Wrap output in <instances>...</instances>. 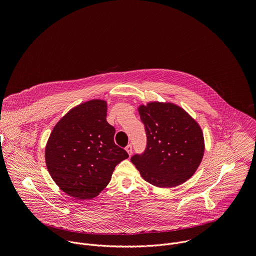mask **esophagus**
Masks as SVG:
<instances>
[{"mask_svg": "<svg viewBox=\"0 0 256 256\" xmlns=\"http://www.w3.org/2000/svg\"><path fill=\"white\" fill-rule=\"evenodd\" d=\"M126 151L128 152V154L130 156L132 155V146L130 144H128L126 147Z\"/></svg>", "mask_w": 256, "mask_h": 256, "instance_id": "obj_1", "label": "esophagus"}]
</instances>
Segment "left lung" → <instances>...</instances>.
Listing matches in <instances>:
<instances>
[{"instance_id": "1", "label": "left lung", "mask_w": 256, "mask_h": 256, "mask_svg": "<svg viewBox=\"0 0 256 256\" xmlns=\"http://www.w3.org/2000/svg\"><path fill=\"white\" fill-rule=\"evenodd\" d=\"M138 114L147 134L142 154L130 158L142 177L158 188H174L190 179L204 152L198 124L173 103L149 102L140 105Z\"/></svg>"}]
</instances>
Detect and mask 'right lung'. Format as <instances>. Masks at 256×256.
Returning <instances> with one entry per match:
<instances>
[{
    "mask_svg": "<svg viewBox=\"0 0 256 256\" xmlns=\"http://www.w3.org/2000/svg\"><path fill=\"white\" fill-rule=\"evenodd\" d=\"M107 103L93 99L74 108L54 126L46 147L48 170L66 194L88 200L109 184L116 166L128 158L114 144L106 120Z\"/></svg>",
    "mask_w": 256,
    "mask_h": 256,
    "instance_id": "add662e5",
    "label": "right lung"
}]
</instances>
